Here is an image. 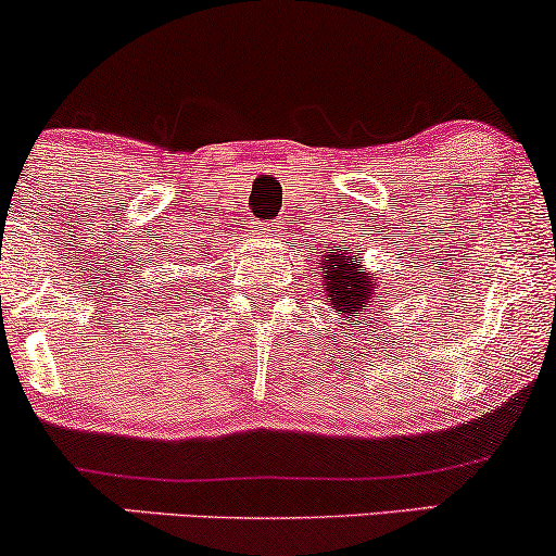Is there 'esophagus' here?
I'll return each instance as SVG.
<instances>
[{"instance_id":"esophagus-1","label":"esophagus","mask_w":556,"mask_h":556,"mask_svg":"<svg viewBox=\"0 0 556 556\" xmlns=\"http://www.w3.org/2000/svg\"><path fill=\"white\" fill-rule=\"evenodd\" d=\"M253 232H256V236L271 238L274 232H277V223H253Z\"/></svg>"}]
</instances>
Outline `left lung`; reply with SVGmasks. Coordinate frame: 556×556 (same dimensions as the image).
Masks as SVG:
<instances>
[{"mask_svg":"<svg viewBox=\"0 0 556 556\" xmlns=\"http://www.w3.org/2000/svg\"><path fill=\"white\" fill-rule=\"evenodd\" d=\"M316 274L324 282L326 298H329L326 303L333 307V313L342 316V320L350 318V326L357 313L376 311L380 285L376 271H367L363 253L344 251L339 243L324 245Z\"/></svg>","mask_w":556,"mask_h":556,"instance_id":"8db88e82","label":"left lung"}]
</instances>
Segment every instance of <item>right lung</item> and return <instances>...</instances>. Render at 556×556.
Wrapping results in <instances>:
<instances>
[{
  "label": "right lung",
  "instance_id": "right-lung-1",
  "mask_svg": "<svg viewBox=\"0 0 556 556\" xmlns=\"http://www.w3.org/2000/svg\"><path fill=\"white\" fill-rule=\"evenodd\" d=\"M186 285H189V282H186ZM180 290H184V287H180Z\"/></svg>",
  "mask_w": 556,
  "mask_h": 556
}]
</instances>
